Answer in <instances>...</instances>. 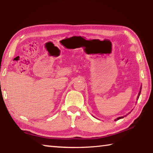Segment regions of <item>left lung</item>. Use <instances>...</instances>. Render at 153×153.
I'll use <instances>...</instances> for the list:
<instances>
[{
	"instance_id": "8db88e82",
	"label": "left lung",
	"mask_w": 153,
	"mask_h": 153,
	"mask_svg": "<svg viewBox=\"0 0 153 153\" xmlns=\"http://www.w3.org/2000/svg\"><path fill=\"white\" fill-rule=\"evenodd\" d=\"M141 89H142V87H140V92H139V94H138V97H137V100L138 99V98H139V97H140V92H141ZM130 113V112H129ZM128 115H125V116H122V117H118V118H117V119H115V121H117V120H120V119H122V118H123L124 117H126V116H127Z\"/></svg>"
}]
</instances>
